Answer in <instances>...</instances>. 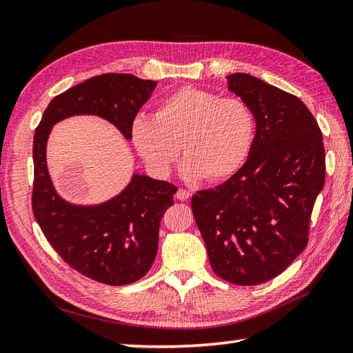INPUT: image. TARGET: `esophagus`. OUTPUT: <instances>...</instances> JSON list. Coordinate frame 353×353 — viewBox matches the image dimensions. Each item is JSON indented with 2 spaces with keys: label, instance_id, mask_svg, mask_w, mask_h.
<instances>
[{
  "label": "esophagus",
  "instance_id": "esophagus-1",
  "mask_svg": "<svg viewBox=\"0 0 353 353\" xmlns=\"http://www.w3.org/2000/svg\"><path fill=\"white\" fill-rule=\"evenodd\" d=\"M189 196H191V192L186 191V189H179V191L176 192V198L180 201H186Z\"/></svg>",
  "mask_w": 353,
  "mask_h": 353
}]
</instances>
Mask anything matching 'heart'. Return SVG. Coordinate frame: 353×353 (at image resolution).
I'll list each match as a JSON object with an SVG mask.
<instances>
[{"mask_svg": "<svg viewBox=\"0 0 353 353\" xmlns=\"http://www.w3.org/2000/svg\"><path fill=\"white\" fill-rule=\"evenodd\" d=\"M255 139V114L246 101L196 86H182L161 99L155 116L131 123L132 144L157 174L165 176L185 153L186 179L222 182L245 165Z\"/></svg>", "mask_w": 353, "mask_h": 353, "instance_id": "heart-1", "label": "heart"}]
</instances>
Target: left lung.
I'll return each instance as SVG.
<instances>
[{"label": "left lung", "mask_w": 353, "mask_h": 353, "mask_svg": "<svg viewBox=\"0 0 353 353\" xmlns=\"http://www.w3.org/2000/svg\"><path fill=\"white\" fill-rule=\"evenodd\" d=\"M227 79L255 114L254 144L236 174L198 191L191 205L214 273L252 286L279 276L307 246L325 149L300 98L246 73Z\"/></svg>", "instance_id": "left-lung-1"}]
</instances>
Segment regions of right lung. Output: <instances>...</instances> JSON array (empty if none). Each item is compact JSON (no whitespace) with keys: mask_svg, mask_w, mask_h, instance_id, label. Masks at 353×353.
I'll return each mask as SVG.
<instances>
[{"mask_svg":"<svg viewBox=\"0 0 353 353\" xmlns=\"http://www.w3.org/2000/svg\"><path fill=\"white\" fill-rule=\"evenodd\" d=\"M157 88L132 74H101L59 94L44 110L34 135L32 212L44 236L65 263L99 283L137 282L158 252L159 223L177 188L134 173L130 183L104 203L82 205L64 200L52 183L48 140L53 125L71 116H98L126 140L131 123Z\"/></svg>","mask_w":353,"mask_h":353,"instance_id":"1","label":"right lung"}]
</instances>
